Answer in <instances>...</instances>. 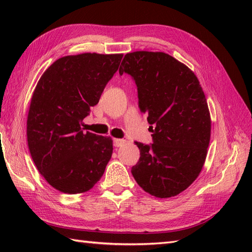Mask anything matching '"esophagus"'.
Returning a JSON list of instances; mask_svg holds the SVG:
<instances>
[{"instance_id": "esophagus-1", "label": "esophagus", "mask_w": 252, "mask_h": 252, "mask_svg": "<svg viewBox=\"0 0 252 252\" xmlns=\"http://www.w3.org/2000/svg\"><path fill=\"white\" fill-rule=\"evenodd\" d=\"M126 143V140H123V138H114V145L115 147H121L125 145Z\"/></svg>"}]
</instances>
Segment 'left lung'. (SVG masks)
<instances>
[{
    "instance_id": "1",
    "label": "left lung",
    "mask_w": 252,
    "mask_h": 252,
    "mask_svg": "<svg viewBox=\"0 0 252 252\" xmlns=\"http://www.w3.org/2000/svg\"><path fill=\"white\" fill-rule=\"evenodd\" d=\"M125 72L135 81L138 106L153 132L152 145L135 142L141 157L131 172L148 194L179 195L199 175L210 142L201 85L189 67L162 52L127 53L119 68Z\"/></svg>"
}]
</instances>
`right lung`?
Instances as JSON below:
<instances>
[{"mask_svg": "<svg viewBox=\"0 0 252 252\" xmlns=\"http://www.w3.org/2000/svg\"><path fill=\"white\" fill-rule=\"evenodd\" d=\"M122 56L83 53L62 57L36 84L27 141L36 169L57 190L85 192L105 172L114 149L111 137L84 132L82 121L98 103Z\"/></svg>", "mask_w": 252, "mask_h": 252, "instance_id": "obj_1", "label": "right lung"}]
</instances>
